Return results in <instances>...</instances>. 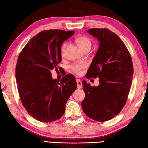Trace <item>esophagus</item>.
Here are the masks:
<instances>
[{"label": "esophagus", "mask_w": 148, "mask_h": 148, "mask_svg": "<svg viewBox=\"0 0 148 148\" xmlns=\"http://www.w3.org/2000/svg\"><path fill=\"white\" fill-rule=\"evenodd\" d=\"M76 83H77V87L78 89H80L82 87V83L81 80L79 79H76Z\"/></svg>", "instance_id": "34e87169"}]
</instances>
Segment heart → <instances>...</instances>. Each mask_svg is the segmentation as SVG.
Here are the masks:
<instances>
[{"label":"heart","mask_w":148,"mask_h":148,"mask_svg":"<svg viewBox=\"0 0 148 148\" xmlns=\"http://www.w3.org/2000/svg\"><path fill=\"white\" fill-rule=\"evenodd\" d=\"M76 42L77 44L78 45L79 48L81 49L82 51H84L86 49L91 48V42L89 38L86 36H79L76 38ZM66 47V44L64 43L61 46V53L62 55H63L65 51V48ZM86 67V64L83 63H74L72 64L70 66V69L71 70L72 72H73L74 74H80L82 72V70Z\"/></svg>","instance_id":"heart-1"}]
</instances>
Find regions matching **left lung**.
<instances>
[{
  "label": "left lung",
  "instance_id": "left-lung-1",
  "mask_svg": "<svg viewBox=\"0 0 148 148\" xmlns=\"http://www.w3.org/2000/svg\"><path fill=\"white\" fill-rule=\"evenodd\" d=\"M99 47L89 66L87 78L99 77V86L82 82L86 94L82 102L85 114L95 121H108L118 115L126 104L133 76L131 54L124 42L108 29H91Z\"/></svg>",
  "mask_w": 148,
  "mask_h": 148
}]
</instances>
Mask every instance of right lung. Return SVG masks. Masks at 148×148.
I'll list each match as a JSON object with an SVG mask.
<instances>
[{
    "label": "right lung",
    "mask_w": 148,
    "mask_h": 148,
    "mask_svg": "<svg viewBox=\"0 0 148 148\" xmlns=\"http://www.w3.org/2000/svg\"><path fill=\"white\" fill-rule=\"evenodd\" d=\"M74 33L58 29L42 31L19 55L16 77L20 100L28 114L39 121L51 123L61 118L77 87L72 74H66L59 82L52 79L51 72L57 70L61 61L62 44Z\"/></svg>",
    "instance_id": "right-lung-1"
}]
</instances>
